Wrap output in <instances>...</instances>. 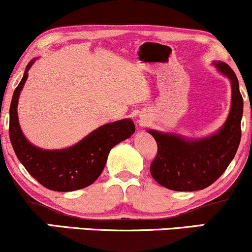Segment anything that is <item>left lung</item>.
Returning <instances> with one entry per match:
<instances>
[{"instance_id":"left-lung-1","label":"left lung","mask_w":252,"mask_h":252,"mask_svg":"<svg viewBox=\"0 0 252 252\" xmlns=\"http://www.w3.org/2000/svg\"><path fill=\"white\" fill-rule=\"evenodd\" d=\"M215 66L230 79L232 89L230 114L220 130L199 140L148 130L158 143V154L150 164V174L168 189L193 192L206 189L226 170L238 149L243 116L238 79L227 63L218 62Z\"/></svg>"}]
</instances>
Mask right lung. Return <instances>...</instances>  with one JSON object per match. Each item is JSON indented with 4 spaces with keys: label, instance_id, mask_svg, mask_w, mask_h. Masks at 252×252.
Wrapping results in <instances>:
<instances>
[{
    "label": "right lung",
    "instance_id": "right-lung-1",
    "mask_svg": "<svg viewBox=\"0 0 252 252\" xmlns=\"http://www.w3.org/2000/svg\"><path fill=\"white\" fill-rule=\"evenodd\" d=\"M34 62L35 59L26 67L10 103L9 137L14 152L27 172L46 189L70 192L88 187L102 174L111 148L134 134L135 124L129 118L104 124L65 149L46 150L33 146L20 128L17 102Z\"/></svg>",
    "mask_w": 252,
    "mask_h": 252
}]
</instances>
